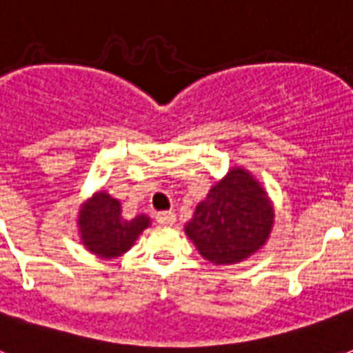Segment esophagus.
<instances>
[{
  "instance_id": "obj_1",
  "label": "esophagus",
  "mask_w": 353,
  "mask_h": 353,
  "mask_svg": "<svg viewBox=\"0 0 353 353\" xmlns=\"http://www.w3.org/2000/svg\"><path fill=\"white\" fill-rule=\"evenodd\" d=\"M155 221L159 223V225H176V214L174 212H157L155 214Z\"/></svg>"
}]
</instances>
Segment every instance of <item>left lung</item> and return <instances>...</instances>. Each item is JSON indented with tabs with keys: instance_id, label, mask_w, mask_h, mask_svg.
I'll return each mask as SVG.
<instances>
[{
	"instance_id": "8db88e82",
	"label": "left lung",
	"mask_w": 353,
	"mask_h": 353,
	"mask_svg": "<svg viewBox=\"0 0 353 353\" xmlns=\"http://www.w3.org/2000/svg\"><path fill=\"white\" fill-rule=\"evenodd\" d=\"M273 223V201L262 183L243 166H232L199 201L185 232L205 260L232 265L265 245Z\"/></svg>"
}]
</instances>
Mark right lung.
Segmentation results:
<instances>
[{"mask_svg":"<svg viewBox=\"0 0 353 353\" xmlns=\"http://www.w3.org/2000/svg\"><path fill=\"white\" fill-rule=\"evenodd\" d=\"M150 223L152 221L146 214L126 220L122 216L121 201L106 190H99L85 199L77 218L82 245L104 260L119 258L130 251Z\"/></svg>","mask_w":353,"mask_h":353,"instance_id":"1","label":"right lung"}]
</instances>
